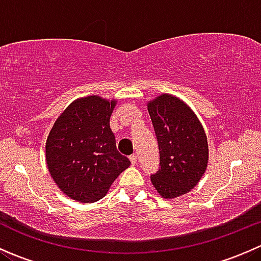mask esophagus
Instances as JSON below:
<instances>
[{"mask_svg": "<svg viewBox=\"0 0 261 261\" xmlns=\"http://www.w3.org/2000/svg\"><path fill=\"white\" fill-rule=\"evenodd\" d=\"M130 162H131V164L135 165L136 163H138V155H135V154L130 155Z\"/></svg>", "mask_w": 261, "mask_h": 261, "instance_id": "obj_1", "label": "esophagus"}]
</instances>
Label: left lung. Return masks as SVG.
Segmentation results:
<instances>
[{"label":"left lung","mask_w":261,"mask_h":261,"mask_svg":"<svg viewBox=\"0 0 261 261\" xmlns=\"http://www.w3.org/2000/svg\"><path fill=\"white\" fill-rule=\"evenodd\" d=\"M159 147V170L150 175L164 198H175L197 186L208 162L203 127L177 97L162 94L147 105Z\"/></svg>","instance_id":"left-lung-1"}]
</instances>
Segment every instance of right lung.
Returning a JSON list of instances; mask_svg holds the SVG:
<instances>
[{"label":"right lung","mask_w":261,"mask_h":261,"mask_svg":"<svg viewBox=\"0 0 261 261\" xmlns=\"http://www.w3.org/2000/svg\"><path fill=\"white\" fill-rule=\"evenodd\" d=\"M116 101L98 96L72 102L58 117L46 140V164L69 198L83 203L101 199L130 160L116 149L110 117Z\"/></svg>","instance_id":"1"}]
</instances>
